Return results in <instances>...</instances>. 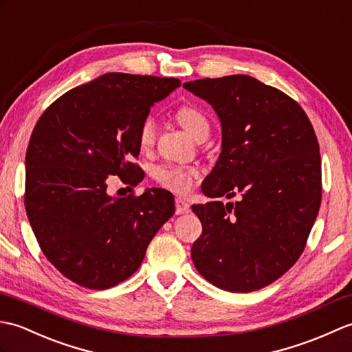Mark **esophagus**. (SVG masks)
<instances>
[{
  "label": "esophagus",
  "instance_id": "1",
  "mask_svg": "<svg viewBox=\"0 0 352 352\" xmlns=\"http://www.w3.org/2000/svg\"><path fill=\"white\" fill-rule=\"evenodd\" d=\"M191 210V208H190V203L186 201V200H184V199H176V214L177 215H182V214H188Z\"/></svg>",
  "mask_w": 352,
  "mask_h": 352
}]
</instances>
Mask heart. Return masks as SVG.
<instances>
[{
    "mask_svg": "<svg viewBox=\"0 0 352 352\" xmlns=\"http://www.w3.org/2000/svg\"><path fill=\"white\" fill-rule=\"evenodd\" d=\"M177 122L182 124L188 134L200 142L201 138H208L210 124L205 113L196 107H182L176 113ZM156 135V120L153 116H147L140 123L138 128V144L142 149H149L155 143ZM155 179L164 188L173 192L184 194L192 188L194 182L199 179V170L188 166H161L155 170Z\"/></svg>",
    "mask_w": 352,
    "mask_h": 352,
    "instance_id": "heart-1",
    "label": "heart"
}]
</instances>
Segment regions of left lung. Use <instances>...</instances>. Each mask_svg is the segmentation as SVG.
I'll return each mask as SVG.
<instances>
[{"mask_svg":"<svg viewBox=\"0 0 352 352\" xmlns=\"http://www.w3.org/2000/svg\"><path fill=\"white\" fill-rule=\"evenodd\" d=\"M184 87L212 105L221 153L192 205L201 221L194 267L229 292H253L298 261L321 205V155L307 114L292 98L248 75L203 78Z\"/></svg>","mask_w":352,"mask_h":352,"instance_id":"left-lung-1","label":"left lung"}]
</instances>
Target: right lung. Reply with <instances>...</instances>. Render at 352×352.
I'll list each match as a JSON object with an SVG mask.
<instances>
[{"label":"right lung","mask_w":352,"mask_h":352,"mask_svg":"<svg viewBox=\"0 0 352 352\" xmlns=\"http://www.w3.org/2000/svg\"><path fill=\"white\" fill-rule=\"evenodd\" d=\"M177 78L111 72L60 96L41 116L25 156V210L43 254L61 274L108 289L142 265L175 214L173 194L152 188L114 197L108 176L143 181L138 128Z\"/></svg>","instance_id":"obj_1"}]
</instances>
